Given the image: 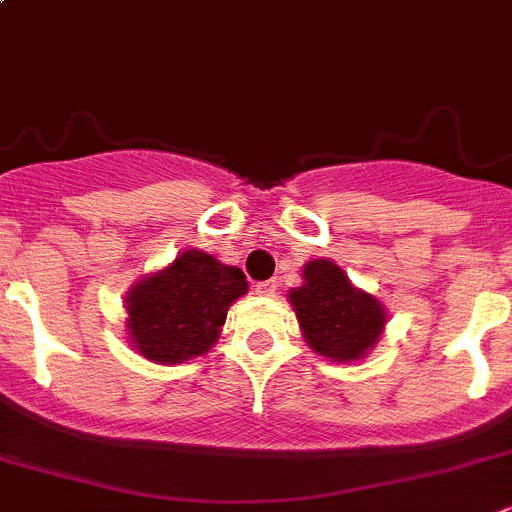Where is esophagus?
<instances>
[{
    "instance_id": "34e87169",
    "label": "esophagus",
    "mask_w": 512,
    "mask_h": 512,
    "mask_svg": "<svg viewBox=\"0 0 512 512\" xmlns=\"http://www.w3.org/2000/svg\"><path fill=\"white\" fill-rule=\"evenodd\" d=\"M255 293L262 295V298H272L278 293V283L275 280H265V283H255Z\"/></svg>"
}]
</instances>
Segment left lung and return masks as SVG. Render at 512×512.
<instances>
[{"mask_svg":"<svg viewBox=\"0 0 512 512\" xmlns=\"http://www.w3.org/2000/svg\"><path fill=\"white\" fill-rule=\"evenodd\" d=\"M300 288L288 293L305 343L338 364L364 358L386 326V310L374 295L353 288L331 260H310Z\"/></svg>","mask_w":512,"mask_h":512,"instance_id":"obj_1","label":"left lung"}]
</instances>
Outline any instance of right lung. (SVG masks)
I'll return each mask as SVG.
<instances>
[{"label": "right lung", "mask_w": 512, "mask_h": 512, "mask_svg": "<svg viewBox=\"0 0 512 512\" xmlns=\"http://www.w3.org/2000/svg\"><path fill=\"white\" fill-rule=\"evenodd\" d=\"M245 293L240 267L184 250L169 267L128 290V338L148 361L184 364L217 343L229 305Z\"/></svg>", "instance_id": "obj_1"}]
</instances>
